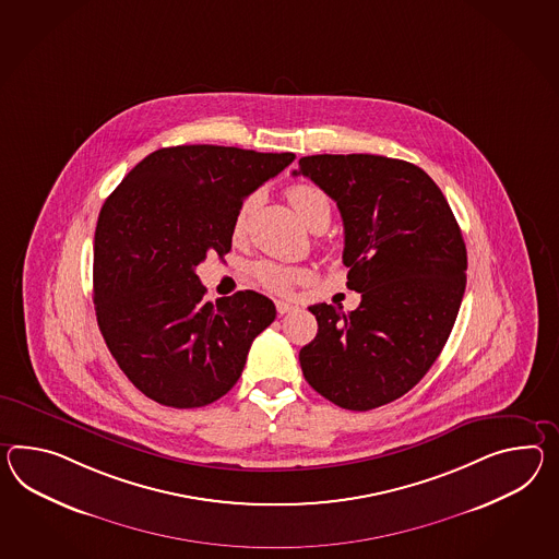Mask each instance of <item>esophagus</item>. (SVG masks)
I'll use <instances>...</instances> for the list:
<instances>
[{
	"instance_id": "1",
	"label": "esophagus",
	"mask_w": 559,
	"mask_h": 559,
	"mask_svg": "<svg viewBox=\"0 0 559 559\" xmlns=\"http://www.w3.org/2000/svg\"><path fill=\"white\" fill-rule=\"evenodd\" d=\"M297 307L293 305V302H286V300H276V311L281 314L290 313V311H295Z\"/></svg>"
}]
</instances>
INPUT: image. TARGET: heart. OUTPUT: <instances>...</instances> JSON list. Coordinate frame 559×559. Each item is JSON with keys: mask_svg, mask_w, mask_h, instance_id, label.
<instances>
[{"mask_svg": "<svg viewBox=\"0 0 559 559\" xmlns=\"http://www.w3.org/2000/svg\"><path fill=\"white\" fill-rule=\"evenodd\" d=\"M286 198H288L290 205L295 207V212L299 214V218L311 230L328 226L329 219H331V202H329L325 191L319 190L317 186H311V183H295L286 190ZM254 204H257V195H250L238 207L236 218H234V234L236 236L245 234L246 224H248V218L254 210ZM252 274L264 288H269L273 293H285L305 273L300 269H295V266L276 264L271 260H260L252 266Z\"/></svg>", "mask_w": 559, "mask_h": 559, "instance_id": "b5f03b06", "label": "heart"}]
</instances>
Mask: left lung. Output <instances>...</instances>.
<instances>
[{"label": "left lung", "mask_w": 559, "mask_h": 559, "mask_svg": "<svg viewBox=\"0 0 559 559\" xmlns=\"http://www.w3.org/2000/svg\"><path fill=\"white\" fill-rule=\"evenodd\" d=\"M293 176L337 202L352 313L319 302L300 369L340 408L366 412L409 392L449 340L466 286V246L447 198L418 165L381 155L300 157Z\"/></svg>", "instance_id": "left-lung-1"}]
</instances>
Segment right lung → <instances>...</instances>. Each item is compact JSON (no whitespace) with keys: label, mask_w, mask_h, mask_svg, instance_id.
Instances as JSON below:
<instances>
[{"label":"right lung","mask_w":559,"mask_h":559,"mask_svg":"<svg viewBox=\"0 0 559 559\" xmlns=\"http://www.w3.org/2000/svg\"><path fill=\"white\" fill-rule=\"evenodd\" d=\"M295 153L178 145L153 151L100 207L95 311L119 368L139 392L171 408L228 394L252 341L276 317L271 299L238 290L204 299L195 266L228 254L246 195L293 164Z\"/></svg>","instance_id":"obj_1"}]
</instances>
